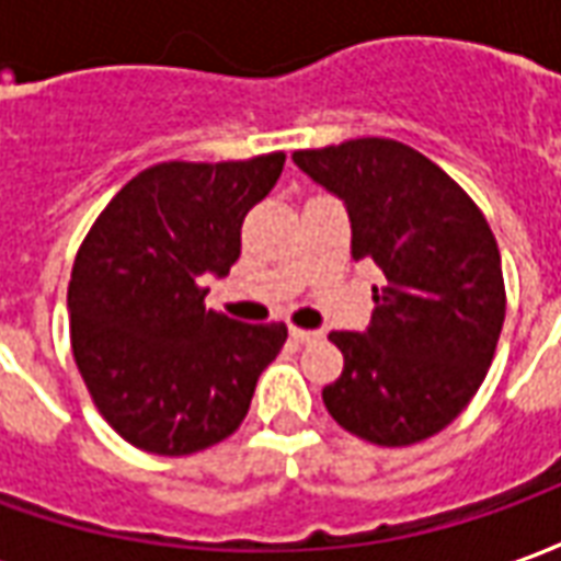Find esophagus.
Here are the masks:
<instances>
[{"label":"esophagus","mask_w":561,"mask_h":561,"mask_svg":"<svg viewBox=\"0 0 561 561\" xmlns=\"http://www.w3.org/2000/svg\"><path fill=\"white\" fill-rule=\"evenodd\" d=\"M291 340L306 345V342H316L321 340V330H300V328H291Z\"/></svg>","instance_id":"1"}]
</instances>
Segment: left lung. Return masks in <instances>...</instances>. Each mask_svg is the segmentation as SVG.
Here are the masks:
<instances>
[{"label": "left lung", "mask_w": 561, "mask_h": 561, "mask_svg": "<svg viewBox=\"0 0 561 561\" xmlns=\"http://www.w3.org/2000/svg\"><path fill=\"white\" fill-rule=\"evenodd\" d=\"M291 159L345 204L354 261L385 273L369 328L330 333L345 357L321 393L330 417L381 447L442 433L481 388L505 321L502 257L483 213L400 140L357 138Z\"/></svg>", "instance_id": "left-lung-1"}]
</instances>
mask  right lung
Segmentation results:
<instances>
[{
  "label": "right lung",
  "instance_id": "obj_1",
  "mask_svg": "<svg viewBox=\"0 0 561 561\" xmlns=\"http://www.w3.org/2000/svg\"><path fill=\"white\" fill-rule=\"evenodd\" d=\"M282 152L249 161H164L104 207L68 282L71 348L104 421L159 457L216 445L243 423L285 324H243L204 306L228 276L249 209L270 195Z\"/></svg>",
  "mask_w": 561,
  "mask_h": 561
}]
</instances>
